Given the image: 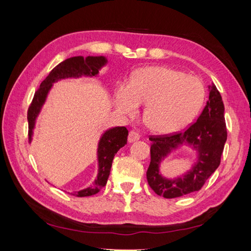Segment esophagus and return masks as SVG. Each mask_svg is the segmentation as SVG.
Here are the masks:
<instances>
[{"mask_svg":"<svg viewBox=\"0 0 251 251\" xmlns=\"http://www.w3.org/2000/svg\"><path fill=\"white\" fill-rule=\"evenodd\" d=\"M139 139H140L139 132H137V131H135V130H131V131L129 132V135H128V142H135V141L139 140Z\"/></svg>","mask_w":251,"mask_h":251,"instance_id":"esophagus-1","label":"esophagus"}]
</instances>
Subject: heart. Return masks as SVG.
I'll return each instance as SVG.
<instances>
[{
  "label": "heart",
  "instance_id": "heart-1",
  "mask_svg": "<svg viewBox=\"0 0 251 251\" xmlns=\"http://www.w3.org/2000/svg\"><path fill=\"white\" fill-rule=\"evenodd\" d=\"M205 89L199 78L168 67H148L132 74L115 92V106L121 113L135 114L146 103V125L159 134L183 128L204 101Z\"/></svg>",
  "mask_w": 251,
  "mask_h": 251
}]
</instances>
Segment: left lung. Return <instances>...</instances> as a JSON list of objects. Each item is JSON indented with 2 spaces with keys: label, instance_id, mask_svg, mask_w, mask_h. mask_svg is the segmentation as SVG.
Returning a JSON list of instances; mask_svg holds the SVG:
<instances>
[{
  "label": "left lung",
  "instance_id": "obj_1",
  "mask_svg": "<svg viewBox=\"0 0 251 251\" xmlns=\"http://www.w3.org/2000/svg\"><path fill=\"white\" fill-rule=\"evenodd\" d=\"M209 87V99L199 119L184 131L173 135L151 136V162L147 172L151 189L165 199H175L199 191L206 180L219 167L227 132L225 120V104L214 84ZM183 143L198 151V162L182 177L166 179L159 174L161 159Z\"/></svg>",
  "mask_w": 251,
  "mask_h": 251
}]
</instances>
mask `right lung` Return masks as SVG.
<instances>
[{"label": "right lung", "instance_id": "1", "mask_svg": "<svg viewBox=\"0 0 251 251\" xmlns=\"http://www.w3.org/2000/svg\"><path fill=\"white\" fill-rule=\"evenodd\" d=\"M103 56H88L84 58L82 56L71 57L65 61L60 62L50 72L49 75L41 83L40 88L36 90L34 97L28 109V124H29V141L32 140V134L35 125V120L43 106L47 94L51 88L52 84L62 78L68 77H81V76H96L99 70L106 63ZM128 130L126 127H114L106 130L100 138L98 145V176L93 185L82 191L75 192L72 195L77 197L90 196L97 194L103 188L108 181L110 170L113 162L114 155L127 143Z\"/></svg>", "mask_w": 251, "mask_h": 251}]
</instances>
